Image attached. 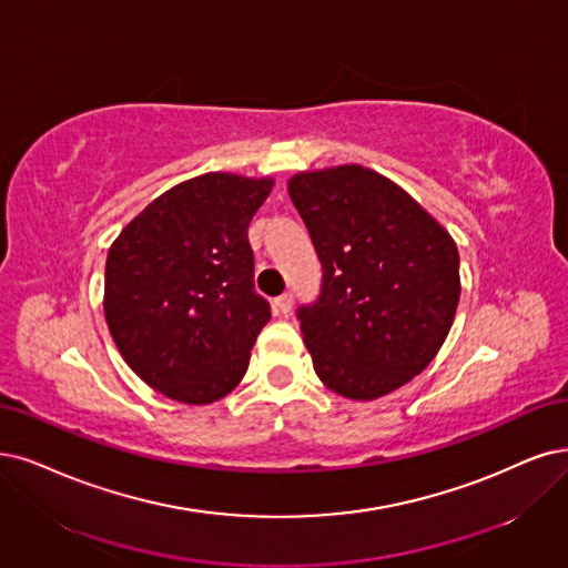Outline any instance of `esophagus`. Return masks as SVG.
<instances>
[{
	"instance_id": "obj_1",
	"label": "esophagus",
	"mask_w": 568,
	"mask_h": 568,
	"mask_svg": "<svg viewBox=\"0 0 568 568\" xmlns=\"http://www.w3.org/2000/svg\"><path fill=\"white\" fill-rule=\"evenodd\" d=\"M273 311L283 313V316H287V313L292 311V295H281L278 300H273Z\"/></svg>"
}]
</instances>
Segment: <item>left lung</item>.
<instances>
[{"label": "left lung", "instance_id": "left-lung-1", "mask_svg": "<svg viewBox=\"0 0 568 568\" xmlns=\"http://www.w3.org/2000/svg\"><path fill=\"white\" fill-rule=\"evenodd\" d=\"M323 264L321 300L300 311L318 379L376 400L443 348L460 297L458 247L400 184L361 163L287 180Z\"/></svg>", "mask_w": 568, "mask_h": 568}]
</instances>
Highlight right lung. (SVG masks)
I'll list each match as a JSON object with an SVG mask.
<instances>
[{
  "label": "right lung",
  "mask_w": 568,
  "mask_h": 568,
  "mask_svg": "<svg viewBox=\"0 0 568 568\" xmlns=\"http://www.w3.org/2000/svg\"><path fill=\"white\" fill-rule=\"evenodd\" d=\"M273 178L203 173L121 229L104 264V321L140 379L182 405L234 390L268 323L247 226Z\"/></svg>",
  "instance_id": "add662e5"
}]
</instances>
